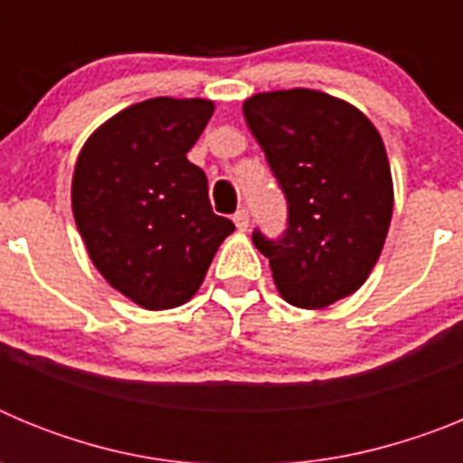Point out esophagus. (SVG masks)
Instances as JSON below:
<instances>
[{
  "label": "esophagus",
  "mask_w": 463,
  "mask_h": 463,
  "mask_svg": "<svg viewBox=\"0 0 463 463\" xmlns=\"http://www.w3.org/2000/svg\"><path fill=\"white\" fill-rule=\"evenodd\" d=\"M234 224L239 232H248V227H250V215H248L245 208H241V211L234 213Z\"/></svg>",
  "instance_id": "esophagus-1"
}]
</instances>
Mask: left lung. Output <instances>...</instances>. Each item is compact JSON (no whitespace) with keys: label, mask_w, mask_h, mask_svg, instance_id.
Here are the masks:
<instances>
[{"label":"left lung","mask_w":463,"mask_h":463,"mask_svg":"<svg viewBox=\"0 0 463 463\" xmlns=\"http://www.w3.org/2000/svg\"><path fill=\"white\" fill-rule=\"evenodd\" d=\"M243 116L288 196V232L252 243L280 297L317 310L362 288L390 232L394 185L387 150L357 106L294 88L252 94Z\"/></svg>","instance_id":"1"}]
</instances>
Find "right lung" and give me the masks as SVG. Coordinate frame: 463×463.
Returning <instances> with one entry per match:
<instances>
[{"mask_svg": "<svg viewBox=\"0 0 463 463\" xmlns=\"http://www.w3.org/2000/svg\"><path fill=\"white\" fill-rule=\"evenodd\" d=\"M213 110L202 97L138 101L97 127L76 159L71 208L90 260L146 310L187 304L234 232L187 159Z\"/></svg>", "mask_w": 463, "mask_h": 463, "instance_id": "obj_1", "label": "right lung"}]
</instances>
